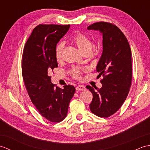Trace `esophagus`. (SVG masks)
<instances>
[{
    "instance_id": "obj_1",
    "label": "esophagus",
    "mask_w": 150,
    "mask_h": 150,
    "mask_svg": "<svg viewBox=\"0 0 150 150\" xmlns=\"http://www.w3.org/2000/svg\"><path fill=\"white\" fill-rule=\"evenodd\" d=\"M86 90V88L83 85H79L78 86L76 87V90L77 91H84Z\"/></svg>"
}]
</instances>
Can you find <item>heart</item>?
I'll use <instances>...</instances> for the list:
<instances>
[{"label":"heart","instance_id":"heart-1","mask_svg":"<svg viewBox=\"0 0 150 150\" xmlns=\"http://www.w3.org/2000/svg\"><path fill=\"white\" fill-rule=\"evenodd\" d=\"M71 42L73 44L77 46L79 51L83 54H90L91 52L93 43L91 39L86 35L77 33L74 35L71 38ZM64 50V44L60 42L57 44L55 49V57L57 62H60L62 58V53ZM71 75L73 77L79 79L81 77L82 70L80 68H73L71 71Z\"/></svg>","mask_w":150,"mask_h":150}]
</instances>
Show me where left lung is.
I'll use <instances>...</instances> for the list:
<instances>
[{
	"mask_svg": "<svg viewBox=\"0 0 150 150\" xmlns=\"http://www.w3.org/2000/svg\"><path fill=\"white\" fill-rule=\"evenodd\" d=\"M88 30H99L103 37V52L97 66L101 88H86L93 94L92 113L107 118L119 110L129 93L132 80V51L126 36L115 25L106 22L91 24Z\"/></svg>",
	"mask_w": 150,
	"mask_h": 150,
	"instance_id": "8db88e82",
	"label": "left lung"
}]
</instances>
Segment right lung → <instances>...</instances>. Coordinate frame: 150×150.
I'll use <instances>...</instances> for the list:
<instances>
[{
	"label": "right lung",
	"instance_id": "right-lung-1",
	"mask_svg": "<svg viewBox=\"0 0 150 150\" xmlns=\"http://www.w3.org/2000/svg\"><path fill=\"white\" fill-rule=\"evenodd\" d=\"M70 25L39 24L25 44L22 57V73L25 87L39 113L52 122L65 119L69 102L75 93L71 85L61 89L51 82L49 74L58 67L55 49Z\"/></svg>",
	"mask_w": 150,
	"mask_h": 150
}]
</instances>
